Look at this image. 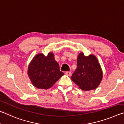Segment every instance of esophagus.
Returning a JSON list of instances; mask_svg holds the SVG:
<instances>
[{
	"label": "esophagus",
	"instance_id": "obj_1",
	"mask_svg": "<svg viewBox=\"0 0 124 124\" xmlns=\"http://www.w3.org/2000/svg\"><path fill=\"white\" fill-rule=\"evenodd\" d=\"M65 74L66 75L69 76H71V74H72V73H71L70 71H66V72H65Z\"/></svg>",
	"mask_w": 124,
	"mask_h": 124
}]
</instances>
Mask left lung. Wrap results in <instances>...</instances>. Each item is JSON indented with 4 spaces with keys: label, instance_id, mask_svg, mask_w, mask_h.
<instances>
[{
    "label": "left lung",
    "instance_id": "obj_1",
    "mask_svg": "<svg viewBox=\"0 0 124 124\" xmlns=\"http://www.w3.org/2000/svg\"><path fill=\"white\" fill-rule=\"evenodd\" d=\"M71 78L82 90L95 89L102 79V71L96 56L92 54L86 56L83 53H79L77 69Z\"/></svg>",
    "mask_w": 124,
    "mask_h": 124
}]
</instances>
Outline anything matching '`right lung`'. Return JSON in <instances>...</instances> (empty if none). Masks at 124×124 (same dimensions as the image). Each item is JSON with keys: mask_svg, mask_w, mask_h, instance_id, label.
<instances>
[{"mask_svg": "<svg viewBox=\"0 0 124 124\" xmlns=\"http://www.w3.org/2000/svg\"><path fill=\"white\" fill-rule=\"evenodd\" d=\"M28 74L36 88L48 89L64 73L60 71L54 54L49 52L47 56L40 53L32 59L28 66Z\"/></svg>", "mask_w": 124, "mask_h": 124, "instance_id": "obj_1", "label": "right lung"}]
</instances>
